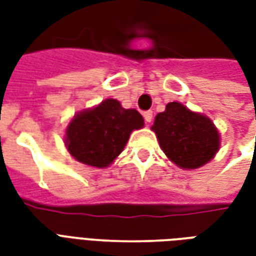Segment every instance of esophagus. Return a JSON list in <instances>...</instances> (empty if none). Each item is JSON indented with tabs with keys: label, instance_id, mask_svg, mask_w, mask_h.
I'll return each instance as SVG.
<instances>
[{
	"label": "esophagus",
	"instance_id": "esophagus-1",
	"mask_svg": "<svg viewBox=\"0 0 256 256\" xmlns=\"http://www.w3.org/2000/svg\"><path fill=\"white\" fill-rule=\"evenodd\" d=\"M152 118H154V114H152V111H145L144 112L145 122L150 123V122H152Z\"/></svg>",
	"mask_w": 256,
	"mask_h": 256
}]
</instances>
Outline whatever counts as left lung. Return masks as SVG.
I'll use <instances>...</instances> for the list:
<instances>
[{"label":"left lung","mask_w":256,"mask_h":256,"mask_svg":"<svg viewBox=\"0 0 256 256\" xmlns=\"http://www.w3.org/2000/svg\"><path fill=\"white\" fill-rule=\"evenodd\" d=\"M150 128L168 160L184 170L207 164L220 148V134L214 122L178 101L168 102Z\"/></svg>","instance_id":"obj_1"}]
</instances>
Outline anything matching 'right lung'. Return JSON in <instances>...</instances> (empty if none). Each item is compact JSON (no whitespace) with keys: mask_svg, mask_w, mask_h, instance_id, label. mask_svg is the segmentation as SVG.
I'll use <instances>...</instances> for the list:
<instances>
[{"mask_svg":"<svg viewBox=\"0 0 256 256\" xmlns=\"http://www.w3.org/2000/svg\"><path fill=\"white\" fill-rule=\"evenodd\" d=\"M144 128V118L126 110L115 98L75 114L66 128L64 144L75 160L106 168L122 154L134 130Z\"/></svg>","mask_w":256,"mask_h":256,"instance_id":"1","label":"right lung"}]
</instances>
